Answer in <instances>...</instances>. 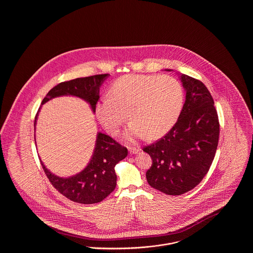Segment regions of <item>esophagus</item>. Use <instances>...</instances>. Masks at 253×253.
Instances as JSON below:
<instances>
[{"label": "esophagus", "instance_id": "1", "mask_svg": "<svg viewBox=\"0 0 253 253\" xmlns=\"http://www.w3.org/2000/svg\"><path fill=\"white\" fill-rule=\"evenodd\" d=\"M139 149L138 148H130L129 149V153L131 154V155H136L137 153H139Z\"/></svg>", "mask_w": 253, "mask_h": 253}]
</instances>
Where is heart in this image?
<instances>
[{
	"mask_svg": "<svg viewBox=\"0 0 253 253\" xmlns=\"http://www.w3.org/2000/svg\"><path fill=\"white\" fill-rule=\"evenodd\" d=\"M184 92L173 77L162 75H126L118 79L109 90V97L97 101L98 121L110 133L119 132L127 116L129 127L126 140L158 138L177 121L183 106Z\"/></svg>",
	"mask_w": 253,
	"mask_h": 253,
	"instance_id": "1",
	"label": "heart"
}]
</instances>
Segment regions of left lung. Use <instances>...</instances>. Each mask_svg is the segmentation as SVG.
Returning a JSON list of instances; mask_svg holds the SVG:
<instances>
[{
    "mask_svg": "<svg viewBox=\"0 0 253 253\" xmlns=\"http://www.w3.org/2000/svg\"><path fill=\"white\" fill-rule=\"evenodd\" d=\"M177 75L186 92L178 120L164 137L143 150L153 159L146 172L149 185L169 195L187 193L202 181L219 139L218 116L208 88L188 75Z\"/></svg>",
    "mask_w": 253,
    "mask_h": 253,
    "instance_id": "obj_1",
    "label": "left lung"
}]
</instances>
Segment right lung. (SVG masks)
<instances>
[{
    "label": "right lung",
    "instance_id": "1",
    "mask_svg": "<svg viewBox=\"0 0 253 253\" xmlns=\"http://www.w3.org/2000/svg\"><path fill=\"white\" fill-rule=\"evenodd\" d=\"M109 76V74L96 75L61 83L49 91L42 99V105L58 96H76L86 101L95 114L99 88ZM40 110L41 107L34 122L35 131ZM127 154L128 151L125 147L107 134L97 132L94 152L88 164L82 171L72 176H58L45 167L42 159L40 160L49 181L62 195L80 204H95L102 201L115 190L117 185L115 166L127 157Z\"/></svg>",
    "mask_w": 253,
    "mask_h": 253
}]
</instances>
